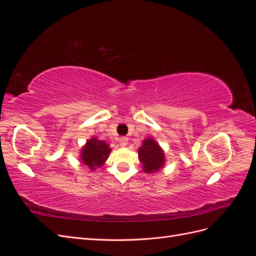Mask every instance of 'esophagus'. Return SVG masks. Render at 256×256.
Instances as JSON below:
<instances>
[{
	"instance_id": "1",
	"label": "esophagus",
	"mask_w": 256,
	"mask_h": 256,
	"mask_svg": "<svg viewBox=\"0 0 256 256\" xmlns=\"http://www.w3.org/2000/svg\"><path fill=\"white\" fill-rule=\"evenodd\" d=\"M120 146H126L128 144V138H126V136L120 138Z\"/></svg>"
}]
</instances>
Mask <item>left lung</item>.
<instances>
[{"label": "left lung", "mask_w": 256, "mask_h": 256, "mask_svg": "<svg viewBox=\"0 0 256 256\" xmlns=\"http://www.w3.org/2000/svg\"><path fill=\"white\" fill-rule=\"evenodd\" d=\"M138 159L146 173L158 172L166 161L164 152L152 138L144 140L143 145L138 148Z\"/></svg>", "instance_id": "8db88e82"}]
</instances>
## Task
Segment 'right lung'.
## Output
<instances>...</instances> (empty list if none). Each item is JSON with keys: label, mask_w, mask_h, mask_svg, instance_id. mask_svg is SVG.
<instances>
[{"label": "right lung", "mask_w": 256, "mask_h": 256, "mask_svg": "<svg viewBox=\"0 0 256 256\" xmlns=\"http://www.w3.org/2000/svg\"><path fill=\"white\" fill-rule=\"evenodd\" d=\"M110 152L111 148H109V145L106 142L92 138L82 148L81 159L85 166H88L90 170H95L104 164Z\"/></svg>", "instance_id": "obj_1"}]
</instances>
